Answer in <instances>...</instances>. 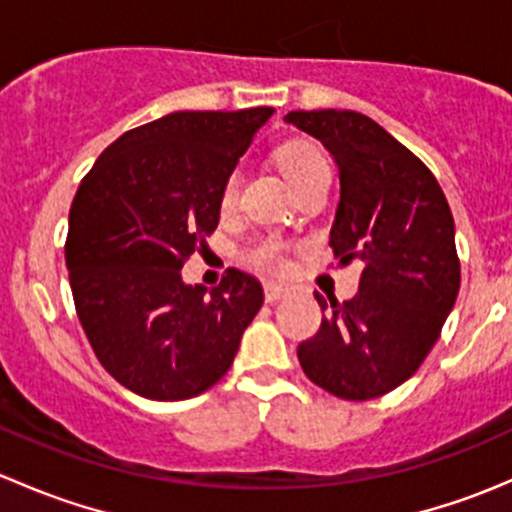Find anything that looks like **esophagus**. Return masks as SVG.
<instances>
[{
  "mask_svg": "<svg viewBox=\"0 0 512 512\" xmlns=\"http://www.w3.org/2000/svg\"><path fill=\"white\" fill-rule=\"evenodd\" d=\"M292 294V287H285V285H272V282H267L265 285V302L275 304L280 302V299H285Z\"/></svg>",
  "mask_w": 512,
  "mask_h": 512,
  "instance_id": "34e87169",
  "label": "esophagus"
}]
</instances>
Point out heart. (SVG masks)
Here are the masks:
<instances>
[{"instance_id": "obj_1", "label": "heart", "mask_w": 512, "mask_h": 512, "mask_svg": "<svg viewBox=\"0 0 512 512\" xmlns=\"http://www.w3.org/2000/svg\"><path fill=\"white\" fill-rule=\"evenodd\" d=\"M277 163L285 170L287 178L292 180V185L312 175L314 170L327 168L322 153L314 146H309V143H285L277 151ZM237 195H240V173L232 170V173H227L223 188H220V210L223 213H230L235 208ZM247 260H250V265L260 267V270L280 272L285 267V245L280 240H272V237L270 240H260L250 250Z\"/></svg>"}]
</instances>
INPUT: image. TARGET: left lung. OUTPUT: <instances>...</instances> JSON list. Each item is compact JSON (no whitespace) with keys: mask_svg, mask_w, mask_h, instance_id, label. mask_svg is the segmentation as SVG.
Wrapping results in <instances>:
<instances>
[{"mask_svg":"<svg viewBox=\"0 0 512 512\" xmlns=\"http://www.w3.org/2000/svg\"><path fill=\"white\" fill-rule=\"evenodd\" d=\"M339 165L334 257L364 262L359 292L339 302L314 292L324 319L297 347L309 381L344 401L384 396L416 374L456 302L461 260L453 215L431 170L356 111H289Z\"/></svg>","mask_w":512,"mask_h":512,"instance_id":"8db88e82","label":"left lung"}]
</instances>
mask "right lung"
<instances>
[{
  "instance_id": "obj_1",
  "label": "right lung",
  "mask_w": 512,
  "mask_h": 512,
  "mask_svg": "<svg viewBox=\"0 0 512 512\" xmlns=\"http://www.w3.org/2000/svg\"><path fill=\"white\" fill-rule=\"evenodd\" d=\"M275 108L178 111L131 128L98 156L69 210L76 314L103 369L153 401L218 384L262 307L252 275L180 280L220 220V188Z\"/></svg>"
}]
</instances>
